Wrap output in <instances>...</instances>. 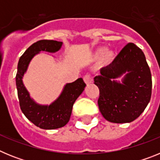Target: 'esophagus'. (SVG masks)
<instances>
[{"mask_svg":"<svg viewBox=\"0 0 160 160\" xmlns=\"http://www.w3.org/2000/svg\"><path fill=\"white\" fill-rule=\"evenodd\" d=\"M83 80H84L85 83H86L87 85L90 84L93 81L92 78H91V77H90V75H85L84 78H83Z\"/></svg>","mask_w":160,"mask_h":160,"instance_id":"34e87169","label":"esophagus"}]
</instances>
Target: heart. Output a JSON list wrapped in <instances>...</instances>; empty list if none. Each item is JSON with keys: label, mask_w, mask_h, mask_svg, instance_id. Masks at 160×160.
<instances>
[{"label": "heart", "mask_w": 160, "mask_h": 160, "mask_svg": "<svg viewBox=\"0 0 160 160\" xmlns=\"http://www.w3.org/2000/svg\"><path fill=\"white\" fill-rule=\"evenodd\" d=\"M93 59L94 61L99 59V66L107 68L111 66L115 60V53L111 49H106L105 47L101 46L95 49L93 54Z\"/></svg>", "instance_id": "1"}]
</instances>
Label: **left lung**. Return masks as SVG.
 <instances>
[{
	"label": "left lung",
	"instance_id": "left-lung-1",
	"mask_svg": "<svg viewBox=\"0 0 160 160\" xmlns=\"http://www.w3.org/2000/svg\"><path fill=\"white\" fill-rule=\"evenodd\" d=\"M94 77L99 89L98 104L106 120L126 123L136 119L152 96V73L142 49L128 43L111 66L102 68ZM124 75L121 82L117 78Z\"/></svg>",
	"mask_w": 160,
	"mask_h": 160
}]
</instances>
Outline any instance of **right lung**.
<instances>
[{
  "label": "right lung",
  "instance_id": "obj_1",
  "mask_svg": "<svg viewBox=\"0 0 160 160\" xmlns=\"http://www.w3.org/2000/svg\"><path fill=\"white\" fill-rule=\"evenodd\" d=\"M62 42L53 40L38 41L25 50L18 62L16 86L20 107L25 116L42 129H58L66 125L71 115L73 103L86 87L82 78L73 82L66 83L58 98L49 105L36 102L25 88L22 79L35 55L41 51L56 53L62 48Z\"/></svg>",
  "mask_w": 160,
  "mask_h": 160
}]
</instances>
